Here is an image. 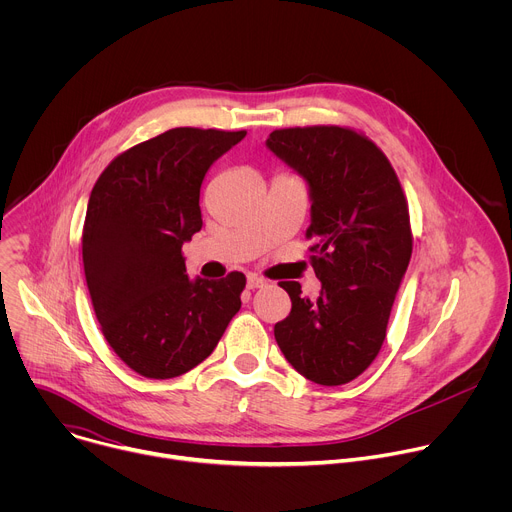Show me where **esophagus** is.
Instances as JSON below:
<instances>
[{"label": "esophagus", "instance_id": "obj_1", "mask_svg": "<svg viewBox=\"0 0 512 512\" xmlns=\"http://www.w3.org/2000/svg\"><path fill=\"white\" fill-rule=\"evenodd\" d=\"M263 285H267V281L263 279V277H259V275H247V289H257V287H263Z\"/></svg>", "mask_w": 512, "mask_h": 512}]
</instances>
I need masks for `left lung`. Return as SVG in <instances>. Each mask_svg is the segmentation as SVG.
<instances>
[{
    "label": "left lung",
    "instance_id": "8db88e82",
    "mask_svg": "<svg viewBox=\"0 0 512 512\" xmlns=\"http://www.w3.org/2000/svg\"><path fill=\"white\" fill-rule=\"evenodd\" d=\"M267 150L304 178L310 194L316 300L281 281L291 312L273 328L285 360L306 379L334 387L356 379L379 354L399 283L411 259L407 200L373 141L344 127L269 133Z\"/></svg>",
    "mask_w": 512,
    "mask_h": 512
}]
</instances>
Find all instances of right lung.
I'll use <instances>...</instances> for the list:
<instances>
[{
    "label": "right lung",
    "mask_w": 512,
    "mask_h": 512,
    "mask_svg": "<svg viewBox=\"0 0 512 512\" xmlns=\"http://www.w3.org/2000/svg\"><path fill=\"white\" fill-rule=\"evenodd\" d=\"M247 131L176 127L117 156L87 206L83 263L101 330L129 369L174 379L200 364L241 308L245 275L190 279L200 186Z\"/></svg>",
    "instance_id": "1"
}]
</instances>
